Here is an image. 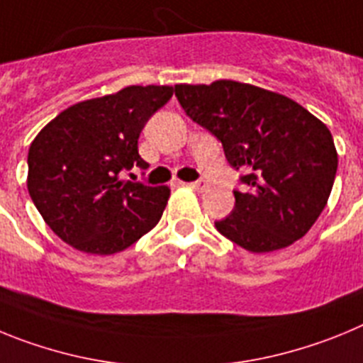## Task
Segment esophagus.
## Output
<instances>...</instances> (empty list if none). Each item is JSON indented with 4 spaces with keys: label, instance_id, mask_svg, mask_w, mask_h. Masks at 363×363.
Masks as SVG:
<instances>
[{
    "label": "esophagus",
    "instance_id": "1",
    "mask_svg": "<svg viewBox=\"0 0 363 363\" xmlns=\"http://www.w3.org/2000/svg\"><path fill=\"white\" fill-rule=\"evenodd\" d=\"M189 187L196 189V191H205V189L209 187V182L201 178V179H196V182H191V184H189Z\"/></svg>",
    "mask_w": 363,
    "mask_h": 363
}]
</instances>
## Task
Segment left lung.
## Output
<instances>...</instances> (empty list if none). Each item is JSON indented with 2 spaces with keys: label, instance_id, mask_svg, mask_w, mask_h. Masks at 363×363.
Masks as SVG:
<instances>
[{
  "label": "left lung",
  "instance_id": "obj_1",
  "mask_svg": "<svg viewBox=\"0 0 363 363\" xmlns=\"http://www.w3.org/2000/svg\"><path fill=\"white\" fill-rule=\"evenodd\" d=\"M192 121L221 142L243 191L234 209L214 221L218 233L251 252L300 240L331 194L338 154L325 125L287 96L247 83L176 85Z\"/></svg>",
  "mask_w": 363,
  "mask_h": 363
}]
</instances>
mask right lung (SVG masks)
<instances>
[{"label": "right lung", "instance_id": "add662e5", "mask_svg": "<svg viewBox=\"0 0 363 363\" xmlns=\"http://www.w3.org/2000/svg\"><path fill=\"white\" fill-rule=\"evenodd\" d=\"M172 92L165 85L125 86L65 108L34 138L28 194L63 242L89 255H114L158 223L169 187L121 174L149 167L138 154V138Z\"/></svg>", "mask_w": 363, "mask_h": 363}]
</instances>
